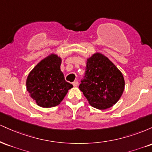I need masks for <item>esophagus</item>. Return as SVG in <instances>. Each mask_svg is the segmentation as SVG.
Returning a JSON list of instances; mask_svg holds the SVG:
<instances>
[{"label":"esophagus","instance_id":"1","mask_svg":"<svg viewBox=\"0 0 152 152\" xmlns=\"http://www.w3.org/2000/svg\"><path fill=\"white\" fill-rule=\"evenodd\" d=\"M73 85H74V86H75V87L78 86V82L77 81H74V82H73Z\"/></svg>","mask_w":152,"mask_h":152}]
</instances>
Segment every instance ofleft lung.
<instances>
[{"mask_svg":"<svg viewBox=\"0 0 152 152\" xmlns=\"http://www.w3.org/2000/svg\"><path fill=\"white\" fill-rule=\"evenodd\" d=\"M86 74L79 89L91 106L104 110L121 98L125 81L121 72L104 54L95 53L87 58Z\"/></svg>","mask_w":152,"mask_h":152,"instance_id":"obj_1","label":"left lung"}]
</instances>
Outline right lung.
Returning a JSON list of instances; mask_svg holds the SVG:
<instances>
[{
  "label": "right lung",
  "instance_id": "1",
  "mask_svg": "<svg viewBox=\"0 0 152 152\" xmlns=\"http://www.w3.org/2000/svg\"><path fill=\"white\" fill-rule=\"evenodd\" d=\"M61 64V57L51 53L38 63L28 76L26 88L31 98L41 107L58 105L73 87L65 81Z\"/></svg>",
  "mask_w": 152,
  "mask_h": 152
}]
</instances>
